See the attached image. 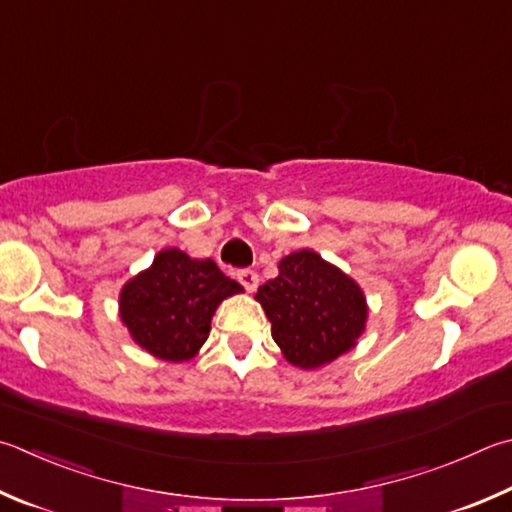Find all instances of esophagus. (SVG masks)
<instances>
[{"mask_svg": "<svg viewBox=\"0 0 512 512\" xmlns=\"http://www.w3.org/2000/svg\"><path fill=\"white\" fill-rule=\"evenodd\" d=\"M237 280L241 282V286H244L248 293H253L259 284V275L253 271V268H241V271H237Z\"/></svg>", "mask_w": 512, "mask_h": 512, "instance_id": "obj_1", "label": "esophagus"}]
</instances>
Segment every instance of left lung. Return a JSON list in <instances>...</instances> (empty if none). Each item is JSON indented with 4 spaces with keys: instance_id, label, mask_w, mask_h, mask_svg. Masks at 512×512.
<instances>
[{
    "instance_id": "8db88e82",
    "label": "left lung",
    "mask_w": 512,
    "mask_h": 512,
    "mask_svg": "<svg viewBox=\"0 0 512 512\" xmlns=\"http://www.w3.org/2000/svg\"><path fill=\"white\" fill-rule=\"evenodd\" d=\"M273 324V340L295 367L315 369L349 351L365 331L367 304L360 286L313 250L280 262V275L257 288Z\"/></svg>"
}]
</instances>
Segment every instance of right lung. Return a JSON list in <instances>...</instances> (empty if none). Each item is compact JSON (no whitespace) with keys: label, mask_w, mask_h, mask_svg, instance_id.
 <instances>
[{"label":"right lung","mask_w":512,"mask_h":512,"mask_svg":"<svg viewBox=\"0 0 512 512\" xmlns=\"http://www.w3.org/2000/svg\"><path fill=\"white\" fill-rule=\"evenodd\" d=\"M241 286L219 271L212 259H192L167 248L145 273L120 293V320L152 356L190 360L208 340L217 304Z\"/></svg>","instance_id":"obj_1"}]
</instances>
